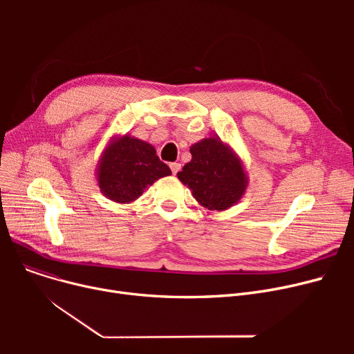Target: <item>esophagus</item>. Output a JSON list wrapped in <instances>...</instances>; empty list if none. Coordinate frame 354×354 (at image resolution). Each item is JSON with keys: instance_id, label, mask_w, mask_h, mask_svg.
<instances>
[{"instance_id": "esophagus-1", "label": "esophagus", "mask_w": 354, "mask_h": 354, "mask_svg": "<svg viewBox=\"0 0 354 354\" xmlns=\"http://www.w3.org/2000/svg\"><path fill=\"white\" fill-rule=\"evenodd\" d=\"M169 166H171V171H172V174H174V175H176V174L180 171V163L172 162Z\"/></svg>"}]
</instances>
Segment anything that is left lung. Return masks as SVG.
Here are the masks:
<instances>
[{"label":"left lung","instance_id":"1","mask_svg":"<svg viewBox=\"0 0 354 354\" xmlns=\"http://www.w3.org/2000/svg\"><path fill=\"white\" fill-rule=\"evenodd\" d=\"M189 152L191 162L176 175L199 205L216 212L236 205L247 191L248 176L234 149L218 136H209L194 143Z\"/></svg>","mask_w":354,"mask_h":354}]
</instances>
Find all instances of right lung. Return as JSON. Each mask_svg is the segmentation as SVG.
<instances>
[{
	"label": "right lung",
	"mask_w": 354,
	"mask_h": 354,
	"mask_svg": "<svg viewBox=\"0 0 354 354\" xmlns=\"http://www.w3.org/2000/svg\"><path fill=\"white\" fill-rule=\"evenodd\" d=\"M169 175L155 147L129 133L110 138L96 167L100 192L116 203L135 202L153 182Z\"/></svg>",
	"instance_id": "1"
}]
</instances>
